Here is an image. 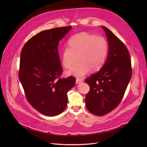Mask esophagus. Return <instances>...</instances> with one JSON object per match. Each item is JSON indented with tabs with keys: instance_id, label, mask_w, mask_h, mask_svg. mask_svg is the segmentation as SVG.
Wrapping results in <instances>:
<instances>
[{
	"instance_id": "esophagus-1",
	"label": "esophagus",
	"mask_w": 147,
	"mask_h": 147,
	"mask_svg": "<svg viewBox=\"0 0 147 147\" xmlns=\"http://www.w3.org/2000/svg\"><path fill=\"white\" fill-rule=\"evenodd\" d=\"M82 82H83V80L82 79L78 78V79H76V83L77 84H80Z\"/></svg>"
}]
</instances>
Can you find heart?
<instances>
[{
    "label": "heart",
    "mask_w": 147,
    "mask_h": 147,
    "mask_svg": "<svg viewBox=\"0 0 147 147\" xmlns=\"http://www.w3.org/2000/svg\"><path fill=\"white\" fill-rule=\"evenodd\" d=\"M68 45L69 47L64 49L62 53L63 66L70 68L77 57L79 63L67 72V75L83 78L91 69H100L105 64L108 44L104 37L81 32L72 36Z\"/></svg>",
    "instance_id": "1"
}]
</instances>
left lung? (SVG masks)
I'll return each mask as SVG.
<instances>
[{
	"mask_svg": "<svg viewBox=\"0 0 147 147\" xmlns=\"http://www.w3.org/2000/svg\"><path fill=\"white\" fill-rule=\"evenodd\" d=\"M109 45L107 59L100 70L85 80L90 90L85 106L92 114L102 116L121 102L132 75L129 52L113 32L102 26Z\"/></svg>",
	"mask_w": 147,
	"mask_h": 147,
	"instance_id": "8db88e82",
	"label": "left lung"
}]
</instances>
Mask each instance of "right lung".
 <instances>
[{"label": "right lung", "instance_id": "add662e5", "mask_svg": "<svg viewBox=\"0 0 147 147\" xmlns=\"http://www.w3.org/2000/svg\"><path fill=\"white\" fill-rule=\"evenodd\" d=\"M72 26L43 30L24 46L19 78L29 104L43 115L53 117L66 108L67 92L75 84L72 76L58 78L62 73L58 47Z\"/></svg>", "mask_w": 147, "mask_h": 147}]
</instances>
